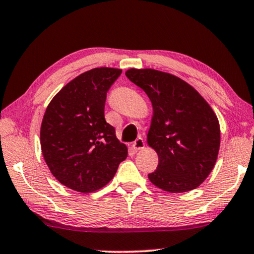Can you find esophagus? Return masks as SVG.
Segmentation results:
<instances>
[{"mask_svg": "<svg viewBox=\"0 0 254 254\" xmlns=\"http://www.w3.org/2000/svg\"><path fill=\"white\" fill-rule=\"evenodd\" d=\"M144 147V140L142 138H138L132 144V148L134 149V150H140V149H142Z\"/></svg>", "mask_w": 254, "mask_h": 254, "instance_id": "1", "label": "esophagus"}]
</instances>
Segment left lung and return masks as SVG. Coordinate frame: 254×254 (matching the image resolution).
Listing matches in <instances>:
<instances>
[{"instance_id": "obj_1", "label": "left lung", "mask_w": 254, "mask_h": 254, "mask_svg": "<svg viewBox=\"0 0 254 254\" xmlns=\"http://www.w3.org/2000/svg\"><path fill=\"white\" fill-rule=\"evenodd\" d=\"M126 75L146 92L154 108L147 141L159 163L148 175L150 182L172 193L198 188L210 174L219 151L214 111L194 88L173 74L130 69Z\"/></svg>"}]
</instances>
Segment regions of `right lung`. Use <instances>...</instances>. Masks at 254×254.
Instances as JSON below:
<instances>
[{
    "mask_svg": "<svg viewBox=\"0 0 254 254\" xmlns=\"http://www.w3.org/2000/svg\"><path fill=\"white\" fill-rule=\"evenodd\" d=\"M122 70L96 67L64 86L52 99L40 127L44 159L60 183L89 193L115 175L127 148L105 120L107 91Z\"/></svg>",
    "mask_w": 254,
    "mask_h": 254,
    "instance_id": "obj_1",
    "label": "right lung"
}]
</instances>
